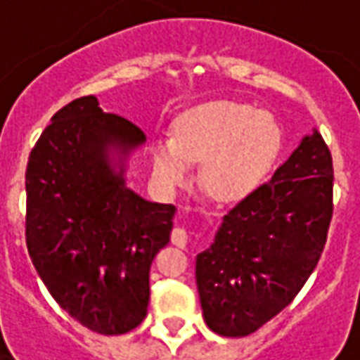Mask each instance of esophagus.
I'll list each match as a JSON object with an SVG mask.
<instances>
[{
    "instance_id": "esophagus-1",
    "label": "esophagus",
    "mask_w": 360,
    "mask_h": 360,
    "mask_svg": "<svg viewBox=\"0 0 360 360\" xmlns=\"http://www.w3.org/2000/svg\"><path fill=\"white\" fill-rule=\"evenodd\" d=\"M172 243L175 245V247H179V249H185L188 243L187 229H183V227H173Z\"/></svg>"
}]
</instances>
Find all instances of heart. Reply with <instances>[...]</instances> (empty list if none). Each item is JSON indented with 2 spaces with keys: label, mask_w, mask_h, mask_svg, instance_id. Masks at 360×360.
I'll return each mask as SVG.
<instances>
[{
  "label": "heart",
  "mask_w": 360,
  "mask_h": 360,
  "mask_svg": "<svg viewBox=\"0 0 360 360\" xmlns=\"http://www.w3.org/2000/svg\"><path fill=\"white\" fill-rule=\"evenodd\" d=\"M283 144L276 117L250 103L212 100L181 113L173 136H156L150 146L158 187L173 193L193 179L202 162L200 183L219 202H237L266 179Z\"/></svg>",
  "instance_id": "b5f03b06"
}]
</instances>
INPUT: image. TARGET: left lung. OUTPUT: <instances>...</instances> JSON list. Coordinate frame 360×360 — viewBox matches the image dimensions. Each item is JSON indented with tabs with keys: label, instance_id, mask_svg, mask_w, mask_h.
<instances>
[{
	"label": "left lung",
	"instance_id": "1",
	"mask_svg": "<svg viewBox=\"0 0 360 360\" xmlns=\"http://www.w3.org/2000/svg\"><path fill=\"white\" fill-rule=\"evenodd\" d=\"M332 154L316 129L271 179L224 216L196 257L204 322L226 338L257 332L316 268L332 221Z\"/></svg>",
	"mask_w": 360,
	"mask_h": 360
}]
</instances>
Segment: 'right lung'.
I'll return each instance as SVG.
<instances>
[{
    "label": "right lung",
    "instance_id": "obj_1",
    "mask_svg": "<svg viewBox=\"0 0 360 360\" xmlns=\"http://www.w3.org/2000/svg\"><path fill=\"white\" fill-rule=\"evenodd\" d=\"M144 142L84 96L51 117L28 156V255L59 307L103 335L144 320L150 264L173 229V204L127 187V160Z\"/></svg>",
    "mask_w": 360,
    "mask_h": 360
}]
</instances>
